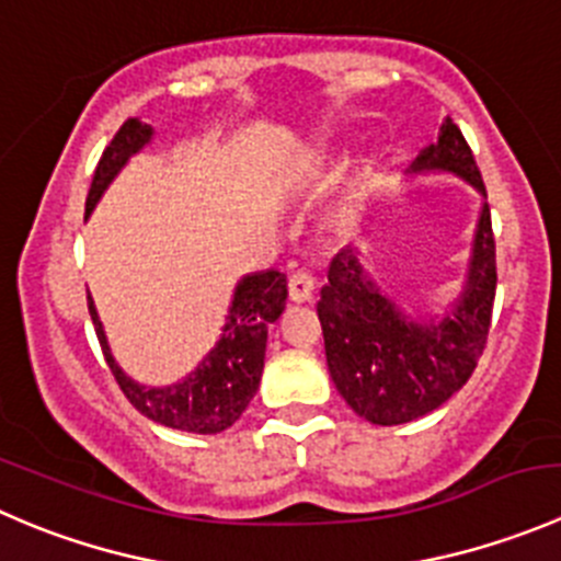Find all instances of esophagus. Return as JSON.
<instances>
[{
    "mask_svg": "<svg viewBox=\"0 0 561 561\" xmlns=\"http://www.w3.org/2000/svg\"><path fill=\"white\" fill-rule=\"evenodd\" d=\"M287 293H290V301L296 304L309 301L314 293L312 274H307V271H296V274H290V279H287Z\"/></svg>",
    "mask_w": 561,
    "mask_h": 561,
    "instance_id": "34e87169",
    "label": "esophagus"
}]
</instances>
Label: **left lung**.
<instances>
[{"instance_id": "obj_1", "label": "left lung", "mask_w": 561, "mask_h": 561, "mask_svg": "<svg viewBox=\"0 0 561 561\" xmlns=\"http://www.w3.org/2000/svg\"><path fill=\"white\" fill-rule=\"evenodd\" d=\"M413 170H444L485 194L480 167L453 119L422 150ZM496 298V238L491 208L482 205L469 279L453 314L438 323H413L378 287L364 279L351 249L329 265L320 290L325 362L336 391L373 425H405L436 411L474 373L488 342Z\"/></svg>"}]
</instances>
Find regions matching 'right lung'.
<instances>
[{"mask_svg":"<svg viewBox=\"0 0 561 561\" xmlns=\"http://www.w3.org/2000/svg\"><path fill=\"white\" fill-rule=\"evenodd\" d=\"M150 136H153V128L134 117L119 125V130L106 145L101 161H98L95 175H92L90 194H87V214L98 203L103 188L117 175L119 167L128 161V156L145 148L150 142ZM285 274H279V271H263V274H252L241 279V285L236 287V296H232V307L230 314H227L221 340L216 342L208 358L186 380L175 386H164V389H148V386L134 383L114 364L90 296H87V307H90V318L92 325H95L98 342H101L103 358H106L114 380L119 383L123 394L128 397L130 405L164 427L210 436V433H221L236 425L238 416L247 411L254 391H257L260 375H263L268 325L276 323L279 314L285 312Z\"/></svg>","mask_w":561,"mask_h":561,"instance_id":"1","label":"right lung"}]
</instances>
